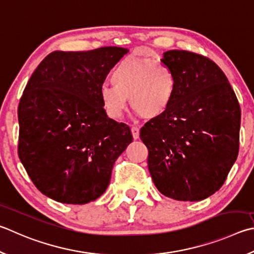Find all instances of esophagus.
Instances as JSON below:
<instances>
[{"label":"esophagus","instance_id":"1","mask_svg":"<svg viewBox=\"0 0 254 254\" xmlns=\"http://www.w3.org/2000/svg\"><path fill=\"white\" fill-rule=\"evenodd\" d=\"M131 132H132L133 139H134V140L139 139V135H140V130H139V127H131Z\"/></svg>","mask_w":254,"mask_h":254}]
</instances>
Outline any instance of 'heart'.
Masks as SVG:
<instances>
[{
    "mask_svg": "<svg viewBox=\"0 0 254 254\" xmlns=\"http://www.w3.org/2000/svg\"><path fill=\"white\" fill-rule=\"evenodd\" d=\"M110 79L112 85L101 86L99 99L104 112L114 120L122 117L127 99L142 118L162 117L172 105L178 90L172 68L151 59H124L115 65Z\"/></svg>",
    "mask_w": 254,
    "mask_h": 254,
    "instance_id": "1",
    "label": "heart"
}]
</instances>
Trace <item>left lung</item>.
Masks as SVG:
<instances>
[{
    "label": "left lung",
    "mask_w": 254,
    "mask_h": 254,
    "mask_svg": "<svg viewBox=\"0 0 254 254\" xmlns=\"http://www.w3.org/2000/svg\"><path fill=\"white\" fill-rule=\"evenodd\" d=\"M161 62L175 73L178 90L168 112L141 128L147 167L163 195L201 201L222 187L238 158L241 109L227 76L210 59L171 50Z\"/></svg>",
    "instance_id": "left-lung-1"
}]
</instances>
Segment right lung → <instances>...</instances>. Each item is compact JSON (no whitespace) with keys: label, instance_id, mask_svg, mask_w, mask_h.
Returning a JSON list of instances; mask_svg holds the SVG:
<instances>
[{"label":"right lung","instance_id":"1","mask_svg":"<svg viewBox=\"0 0 254 254\" xmlns=\"http://www.w3.org/2000/svg\"><path fill=\"white\" fill-rule=\"evenodd\" d=\"M128 52L105 47L50 53L18 104V158L44 195L85 204L107 190L115 161L132 142L130 127L110 119L99 89Z\"/></svg>","mask_w":254,"mask_h":254}]
</instances>
